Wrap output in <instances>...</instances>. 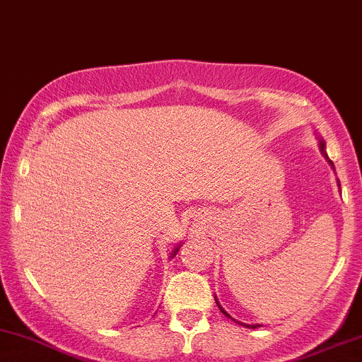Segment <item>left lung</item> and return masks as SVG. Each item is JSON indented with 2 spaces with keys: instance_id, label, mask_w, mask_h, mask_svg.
I'll list each match as a JSON object with an SVG mask.
<instances>
[{
  "instance_id": "1",
  "label": "left lung",
  "mask_w": 362,
  "mask_h": 362,
  "mask_svg": "<svg viewBox=\"0 0 362 362\" xmlns=\"http://www.w3.org/2000/svg\"><path fill=\"white\" fill-rule=\"evenodd\" d=\"M319 147H320V151H322V154L325 156V159H329V158H327V153H325V142H324V141H320V142H319ZM329 163L332 164V160H329ZM215 300H216V298H215ZM216 304H218V300H216ZM218 307H220V310L223 312V314L226 315V317H230V315H228V312H225V309H223V307H221L220 304H218ZM238 324H240V322H238ZM245 325H247V327H252V329L258 327V325H248V324H245Z\"/></svg>"
}]
</instances>
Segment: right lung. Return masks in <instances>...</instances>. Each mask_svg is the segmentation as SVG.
Listing matches in <instances>:
<instances>
[{"mask_svg":"<svg viewBox=\"0 0 362 362\" xmlns=\"http://www.w3.org/2000/svg\"><path fill=\"white\" fill-rule=\"evenodd\" d=\"M177 250H180V247H177L176 250H174V252H173V257H174V255H176V252H177Z\"/></svg>","mask_w":362,"mask_h":362,"instance_id":"obj_1","label":"right lung"}]
</instances>
